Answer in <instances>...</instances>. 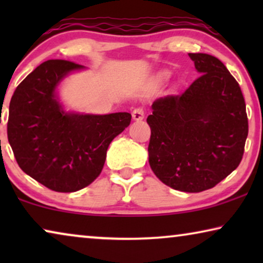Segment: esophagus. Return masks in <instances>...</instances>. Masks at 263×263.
<instances>
[{"mask_svg":"<svg viewBox=\"0 0 263 263\" xmlns=\"http://www.w3.org/2000/svg\"><path fill=\"white\" fill-rule=\"evenodd\" d=\"M143 117H145V111H143L142 107H136V109L133 111V120L141 121Z\"/></svg>","mask_w":263,"mask_h":263,"instance_id":"1","label":"esophagus"}]
</instances>
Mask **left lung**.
<instances>
[{
    "mask_svg": "<svg viewBox=\"0 0 263 263\" xmlns=\"http://www.w3.org/2000/svg\"><path fill=\"white\" fill-rule=\"evenodd\" d=\"M201 74L184 92L161 97L147 117L148 161L172 189L200 193L236 170L248 136L246 102L236 79L217 57L189 53Z\"/></svg>",
    "mask_w": 263,
    "mask_h": 263,
    "instance_id": "1",
    "label": "left lung"
}]
</instances>
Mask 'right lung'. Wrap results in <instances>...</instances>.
Instances as JSON below:
<instances>
[{"mask_svg": "<svg viewBox=\"0 0 263 263\" xmlns=\"http://www.w3.org/2000/svg\"><path fill=\"white\" fill-rule=\"evenodd\" d=\"M82 66L49 60L28 74L10 99L8 141L21 170L46 188L73 193L103 170L111 141L130 124L132 115L66 112L56 97L60 81Z\"/></svg>", "mask_w": 263, "mask_h": 263, "instance_id": "right-lung-1", "label": "right lung"}]
</instances>
